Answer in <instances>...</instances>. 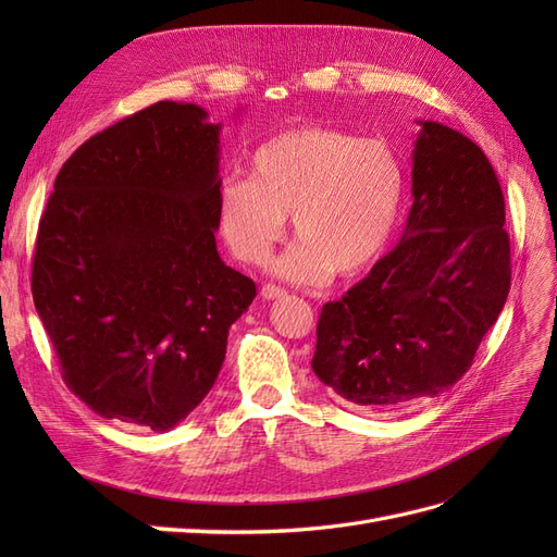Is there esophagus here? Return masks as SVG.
Here are the masks:
<instances>
[{"mask_svg":"<svg viewBox=\"0 0 557 557\" xmlns=\"http://www.w3.org/2000/svg\"><path fill=\"white\" fill-rule=\"evenodd\" d=\"M260 295H262L264 299H278V297H283V295H285V290L281 288V285L264 283V285H262V290H260Z\"/></svg>","mask_w":557,"mask_h":557,"instance_id":"esophagus-1","label":"esophagus"}]
</instances>
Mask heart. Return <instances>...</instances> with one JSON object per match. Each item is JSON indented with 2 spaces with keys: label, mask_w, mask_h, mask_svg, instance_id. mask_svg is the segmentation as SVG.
Wrapping results in <instances>:
<instances>
[{
  "label": "heart",
  "mask_w": 557,
  "mask_h": 557,
  "mask_svg": "<svg viewBox=\"0 0 557 557\" xmlns=\"http://www.w3.org/2000/svg\"><path fill=\"white\" fill-rule=\"evenodd\" d=\"M407 193L395 150L332 127L276 134L250 156V176L218 188V223L234 256L260 264L283 237L288 213L299 242L276 272L299 283L352 276L393 237Z\"/></svg>",
  "instance_id": "obj_1"
}]
</instances>
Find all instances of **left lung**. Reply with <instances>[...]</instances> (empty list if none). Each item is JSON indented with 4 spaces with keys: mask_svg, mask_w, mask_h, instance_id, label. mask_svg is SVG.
<instances>
[{
    "mask_svg": "<svg viewBox=\"0 0 557 557\" xmlns=\"http://www.w3.org/2000/svg\"><path fill=\"white\" fill-rule=\"evenodd\" d=\"M418 125L401 239L339 301H327L315 330V376L372 411L458 383L511 288L493 164L448 125Z\"/></svg>",
    "mask_w": 557,
    "mask_h": 557,
    "instance_id": "1",
    "label": "left lung"
}]
</instances>
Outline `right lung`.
<instances>
[{"label":"right lung","instance_id":"right-lung-1","mask_svg":"<svg viewBox=\"0 0 557 557\" xmlns=\"http://www.w3.org/2000/svg\"><path fill=\"white\" fill-rule=\"evenodd\" d=\"M158 102L62 164L32 295L66 387L102 418L166 432L209 395L256 283L215 248L221 123Z\"/></svg>","mask_w":557,"mask_h":557}]
</instances>
